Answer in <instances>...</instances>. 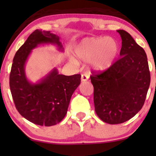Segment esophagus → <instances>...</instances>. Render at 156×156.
<instances>
[{
  "instance_id": "esophagus-1",
  "label": "esophagus",
  "mask_w": 156,
  "mask_h": 156,
  "mask_svg": "<svg viewBox=\"0 0 156 156\" xmlns=\"http://www.w3.org/2000/svg\"><path fill=\"white\" fill-rule=\"evenodd\" d=\"M81 80L82 82H86L89 80V75L87 74H82V76H81Z\"/></svg>"
}]
</instances>
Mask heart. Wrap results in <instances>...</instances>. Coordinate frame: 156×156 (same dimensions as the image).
Segmentation results:
<instances>
[{"label": "heart", "mask_w": 156, "mask_h": 156, "mask_svg": "<svg viewBox=\"0 0 156 156\" xmlns=\"http://www.w3.org/2000/svg\"><path fill=\"white\" fill-rule=\"evenodd\" d=\"M119 53V44L112 37H97L85 39L76 47L74 54L84 61L92 59L91 66L99 72L105 71L113 65ZM72 63L77 61L70 57Z\"/></svg>", "instance_id": "heart-1"}]
</instances>
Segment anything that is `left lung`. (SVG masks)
<instances>
[{"mask_svg": "<svg viewBox=\"0 0 156 156\" xmlns=\"http://www.w3.org/2000/svg\"><path fill=\"white\" fill-rule=\"evenodd\" d=\"M117 32L122 40L121 57L105 71L92 72L90 76L95 112L109 124L125 122L141 109L151 82L146 52L126 31Z\"/></svg>", "mask_w": 156, "mask_h": 156, "instance_id": "obj_1", "label": "left lung"}]
</instances>
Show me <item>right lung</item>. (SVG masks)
<instances>
[{"instance_id":"1","label":"right lung","mask_w":156,"mask_h":156,"mask_svg":"<svg viewBox=\"0 0 156 156\" xmlns=\"http://www.w3.org/2000/svg\"><path fill=\"white\" fill-rule=\"evenodd\" d=\"M40 44H56L59 50H63L57 35L50 31H34L15 55L10 89L21 116L35 124L51 126L65 118L72 94L80 84L81 74H59L54 68L40 82H30L25 75V65L32 50Z\"/></svg>"}]
</instances>
